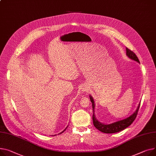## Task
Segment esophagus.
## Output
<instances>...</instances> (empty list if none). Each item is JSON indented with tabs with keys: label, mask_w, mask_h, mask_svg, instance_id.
<instances>
[{
	"label": "esophagus",
	"mask_w": 156,
	"mask_h": 156,
	"mask_svg": "<svg viewBox=\"0 0 156 156\" xmlns=\"http://www.w3.org/2000/svg\"><path fill=\"white\" fill-rule=\"evenodd\" d=\"M87 90H88V89H86L85 91H87Z\"/></svg>",
	"instance_id": "34e87169"
}]
</instances>
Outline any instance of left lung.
Here are the masks:
<instances>
[{"label":"left lung","mask_w":156,"mask_h":156,"mask_svg":"<svg viewBox=\"0 0 156 156\" xmlns=\"http://www.w3.org/2000/svg\"><path fill=\"white\" fill-rule=\"evenodd\" d=\"M126 55L130 59L137 62V63H140L139 60L137 57V56L136 55V54L128 48H126ZM89 97L91 102L92 103V108L93 111L92 119H93V125H94V126L98 130L105 133H113L119 132L122 130H123L124 129H126L129 126H130L132 123V122L134 121V120L136 119L137 115L138 110L140 107V102L139 103L136 110L133 113H132V115L129 117L124 119L123 120L116 121L115 122H113L111 123H101L96 119V116L95 114V105L94 99H93V98L91 95H90Z\"/></svg>","instance_id":"obj_1"}]
</instances>
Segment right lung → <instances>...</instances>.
<instances>
[{"mask_svg": "<svg viewBox=\"0 0 156 156\" xmlns=\"http://www.w3.org/2000/svg\"><path fill=\"white\" fill-rule=\"evenodd\" d=\"M68 126H67V127H66V128H65V129H64L63 131H62V132H60V133H59L58 134H61V133H63V132H64L66 130V129L68 128ZM54 136H56V135H54ZM52 136H53V135H52Z\"/></svg>", "mask_w": 156, "mask_h": 156, "instance_id": "obj_1", "label": "right lung"}]
</instances>
